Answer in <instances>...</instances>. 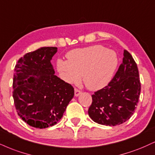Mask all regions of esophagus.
<instances>
[{"mask_svg":"<svg viewBox=\"0 0 155 155\" xmlns=\"http://www.w3.org/2000/svg\"><path fill=\"white\" fill-rule=\"evenodd\" d=\"M81 92L80 90H79L78 89H74V95H75L76 97H78L79 95L80 94H81Z\"/></svg>","mask_w":155,"mask_h":155,"instance_id":"1","label":"esophagus"}]
</instances>
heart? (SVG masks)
Returning <instances> with one entry per match:
<instances>
[{
	"label": "heart",
	"mask_w": 155,
	"mask_h": 155,
	"mask_svg": "<svg viewBox=\"0 0 155 155\" xmlns=\"http://www.w3.org/2000/svg\"><path fill=\"white\" fill-rule=\"evenodd\" d=\"M68 61L57 60L56 68L61 79L68 84L81 80L89 89L98 90L110 81L118 66L114 51L100 45L78 48L68 52Z\"/></svg>",
	"instance_id": "b5f03b06"
}]
</instances>
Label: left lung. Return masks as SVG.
<instances>
[{"mask_svg": "<svg viewBox=\"0 0 155 155\" xmlns=\"http://www.w3.org/2000/svg\"><path fill=\"white\" fill-rule=\"evenodd\" d=\"M141 92L137 65L124 50L123 63L110 82L92 94L88 113L99 124L114 126L126 122L134 114Z\"/></svg>", "mask_w": 155, "mask_h": 155, "instance_id": "obj_1", "label": "left lung"}]
</instances>
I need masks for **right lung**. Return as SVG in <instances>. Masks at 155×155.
Masks as SVG:
<instances>
[{
	"label": "right lung",
	"instance_id": "right-lung-1",
	"mask_svg": "<svg viewBox=\"0 0 155 155\" xmlns=\"http://www.w3.org/2000/svg\"><path fill=\"white\" fill-rule=\"evenodd\" d=\"M57 49L43 47L25 54L14 68L16 112L24 122L37 128L56 124L74 95V87L54 74L50 61Z\"/></svg>",
	"mask_w": 155,
	"mask_h": 155
}]
</instances>
